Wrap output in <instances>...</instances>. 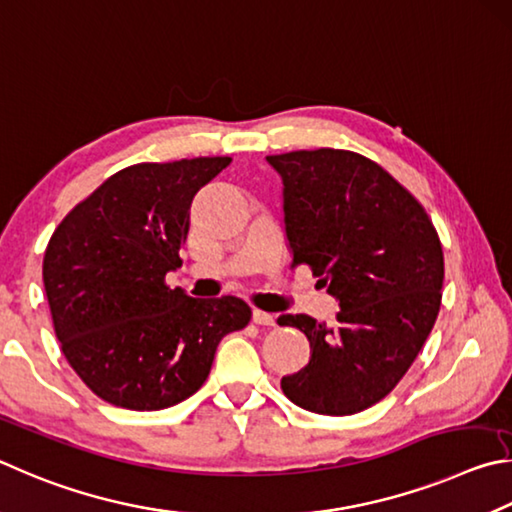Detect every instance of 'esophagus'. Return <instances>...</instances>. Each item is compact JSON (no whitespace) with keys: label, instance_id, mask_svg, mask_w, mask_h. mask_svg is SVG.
Instances as JSON below:
<instances>
[{"label":"esophagus","instance_id":"esophagus-1","mask_svg":"<svg viewBox=\"0 0 512 512\" xmlns=\"http://www.w3.org/2000/svg\"><path fill=\"white\" fill-rule=\"evenodd\" d=\"M251 319H254V324H258V326H274L276 324L274 315H270V312H265V310H254Z\"/></svg>","mask_w":512,"mask_h":512}]
</instances>
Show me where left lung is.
Here are the masks:
<instances>
[{
    "mask_svg": "<svg viewBox=\"0 0 512 512\" xmlns=\"http://www.w3.org/2000/svg\"><path fill=\"white\" fill-rule=\"evenodd\" d=\"M267 161L283 177L292 267L339 301L335 326L281 315L310 342V362L281 380L294 405L351 416L396 389L441 310V238L414 195L353 150H294Z\"/></svg>",
    "mask_w": 512,
    "mask_h": 512,
    "instance_id": "8db88e82",
    "label": "left lung"
}]
</instances>
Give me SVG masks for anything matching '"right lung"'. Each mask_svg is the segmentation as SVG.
I'll return each instance as SVG.
<instances>
[{"mask_svg":"<svg viewBox=\"0 0 512 512\" xmlns=\"http://www.w3.org/2000/svg\"><path fill=\"white\" fill-rule=\"evenodd\" d=\"M231 157H195L119 170L53 231L42 279L60 351L98 398L159 411L209 378L215 348L242 330L238 297L193 299L170 290L182 265L191 202Z\"/></svg>","mask_w":512,"mask_h":512,"instance_id":"add662e5","label":"right lung"}]
</instances>
